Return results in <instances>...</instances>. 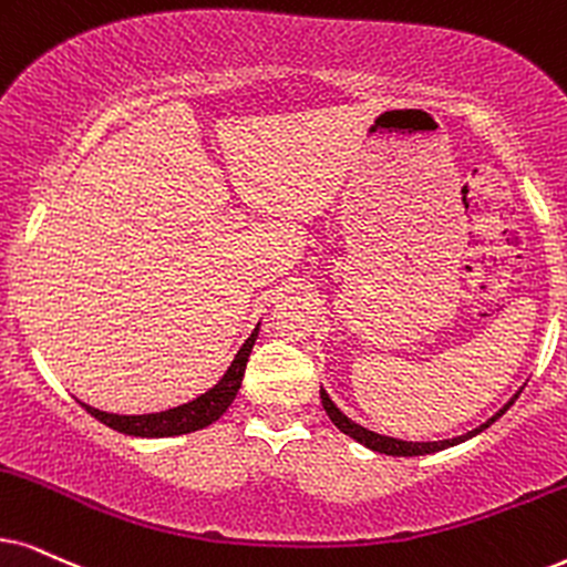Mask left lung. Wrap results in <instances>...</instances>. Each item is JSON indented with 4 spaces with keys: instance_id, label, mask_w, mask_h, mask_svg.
<instances>
[{
    "instance_id": "left-lung-1",
    "label": "left lung",
    "mask_w": 567,
    "mask_h": 567,
    "mask_svg": "<svg viewBox=\"0 0 567 567\" xmlns=\"http://www.w3.org/2000/svg\"><path fill=\"white\" fill-rule=\"evenodd\" d=\"M518 398V395H515ZM515 398L511 400V403H507L503 411L499 413H494L489 421H486V424H482L478 429H474V432H468V434H463V436H455V440H444V442H403V440H392V436H382V434H374V432H369V429H363V426H358V424H353V421L348 419L346 413H340V408H337L332 400H329V395L324 390H321V405H324V411H327V415L329 419H332V424L340 429V432H346L348 436H353L355 442H361V444H367L369 450H374V453H384V455H398V457H413V455H432V453H440V450H444V447H453V444H457V442H465V440H471V436H476L478 432H484L486 426L489 424H494V421L499 419V415H503L507 408H511L513 403H515Z\"/></svg>"
}]
</instances>
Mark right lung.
<instances>
[{"label": "right lung", "mask_w": 567, "mask_h": 567, "mask_svg": "<svg viewBox=\"0 0 567 567\" xmlns=\"http://www.w3.org/2000/svg\"><path fill=\"white\" fill-rule=\"evenodd\" d=\"M256 337H259V327H256L248 340L243 342V348L238 350V355H235V361L230 363V369H227V374L221 377L209 392H204V395L190 400V403L185 405L169 408V411H162V413H143V415H117V413L96 411V408L85 403L81 405L93 415V419H99L102 424L114 429V432H123L131 436H177V434L196 432V429L214 424V421L230 408L235 395H238L243 374H246L250 348H254Z\"/></svg>", "instance_id": "1"}]
</instances>
